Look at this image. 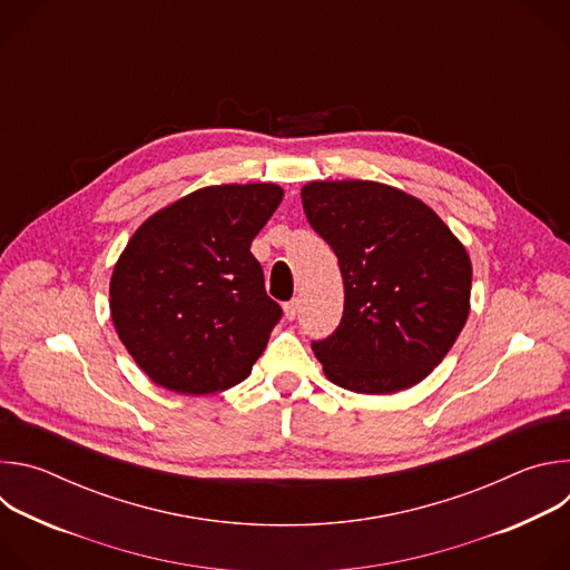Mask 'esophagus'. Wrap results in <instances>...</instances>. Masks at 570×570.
Listing matches in <instances>:
<instances>
[{
    "instance_id": "1",
    "label": "esophagus",
    "mask_w": 570,
    "mask_h": 570,
    "mask_svg": "<svg viewBox=\"0 0 570 570\" xmlns=\"http://www.w3.org/2000/svg\"><path fill=\"white\" fill-rule=\"evenodd\" d=\"M297 308H299V302H297V299H291V302H286V304H284V315H286V320H295V315H297Z\"/></svg>"
}]
</instances>
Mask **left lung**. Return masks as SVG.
Returning <instances> with one entry per match:
<instances>
[{
  "label": "left lung",
  "mask_w": 570,
  "mask_h": 570,
  "mask_svg": "<svg viewBox=\"0 0 570 570\" xmlns=\"http://www.w3.org/2000/svg\"><path fill=\"white\" fill-rule=\"evenodd\" d=\"M302 205L345 284L338 330L311 343L324 374L361 394L424 381L469 315L471 262L462 243L429 205L381 183H308Z\"/></svg>",
  "instance_id": "1"
}]
</instances>
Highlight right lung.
Here are the masks:
<instances>
[{
  "instance_id": "right-lung-1",
  "label": "right lung",
  "mask_w": 570,
  "mask_h": 570,
  "mask_svg": "<svg viewBox=\"0 0 570 570\" xmlns=\"http://www.w3.org/2000/svg\"><path fill=\"white\" fill-rule=\"evenodd\" d=\"M282 198L273 183L205 187L137 227L112 271L110 313L153 383L214 394L248 379L282 317L250 246Z\"/></svg>"
}]
</instances>
